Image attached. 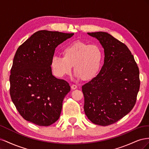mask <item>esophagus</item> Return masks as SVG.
Instances as JSON below:
<instances>
[{"mask_svg":"<svg viewBox=\"0 0 149 149\" xmlns=\"http://www.w3.org/2000/svg\"><path fill=\"white\" fill-rule=\"evenodd\" d=\"M71 88L72 89H76V88H77V86L75 85V84H72V85L71 86Z\"/></svg>","mask_w":149,"mask_h":149,"instance_id":"obj_1","label":"esophagus"}]
</instances>
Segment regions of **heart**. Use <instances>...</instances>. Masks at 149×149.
Returning a JSON list of instances; mask_svg holds the SVG:
<instances>
[{
  "label": "heart",
  "instance_id": "obj_1",
  "mask_svg": "<svg viewBox=\"0 0 149 149\" xmlns=\"http://www.w3.org/2000/svg\"><path fill=\"white\" fill-rule=\"evenodd\" d=\"M61 56H55L51 60V67L58 77L70 74L73 66L76 77L83 81L94 78L100 72L103 52L97 44L76 40L67 45L61 50Z\"/></svg>",
  "mask_w": 149,
  "mask_h": 149
}]
</instances>
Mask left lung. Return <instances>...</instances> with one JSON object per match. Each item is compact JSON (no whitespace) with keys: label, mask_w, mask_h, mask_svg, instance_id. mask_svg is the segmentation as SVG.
Returning a JSON list of instances; mask_svg holds the SVG:
<instances>
[{"label":"left lung","mask_w":149,"mask_h":149,"mask_svg":"<svg viewBox=\"0 0 149 149\" xmlns=\"http://www.w3.org/2000/svg\"><path fill=\"white\" fill-rule=\"evenodd\" d=\"M88 34L101 43L104 63L96 77L82 86L84 111L93 123L106 126L132 109L140 88L139 70L125 44L104 31Z\"/></svg>","instance_id":"1"}]
</instances>
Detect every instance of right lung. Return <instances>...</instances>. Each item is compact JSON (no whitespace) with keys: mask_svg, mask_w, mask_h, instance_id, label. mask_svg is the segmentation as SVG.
Here are the masks:
<instances>
[{"mask_svg":"<svg viewBox=\"0 0 149 149\" xmlns=\"http://www.w3.org/2000/svg\"><path fill=\"white\" fill-rule=\"evenodd\" d=\"M73 35L40 30L18 48L10 70V94L26 120L48 126L59 119L70 86L53 75L51 60L56 47Z\"/></svg>","mask_w":149,"mask_h":149,"instance_id":"right-lung-1","label":"right lung"}]
</instances>
